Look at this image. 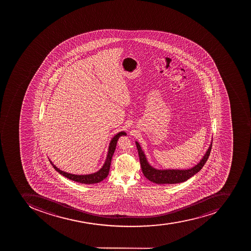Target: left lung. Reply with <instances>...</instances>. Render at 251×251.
I'll return each mask as SVG.
<instances>
[{
  "label": "left lung",
  "mask_w": 251,
  "mask_h": 251,
  "mask_svg": "<svg viewBox=\"0 0 251 251\" xmlns=\"http://www.w3.org/2000/svg\"><path fill=\"white\" fill-rule=\"evenodd\" d=\"M212 142H213V140L209 144L207 151H205V154L200 162L192 168L184 169H184H181V170H179V169L161 170V169L153 167L148 162L146 154L143 151L140 144L137 141H136V144L137 150H138L139 157H140V166H141L144 176L154 184H179V183L186 181L189 178L193 176L195 174L200 172L209 158L210 151H211Z\"/></svg>",
  "instance_id": "obj_1"
}]
</instances>
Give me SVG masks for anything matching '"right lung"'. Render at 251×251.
<instances>
[{
    "label": "right lung",
    "mask_w": 251,
    "mask_h": 251,
    "mask_svg": "<svg viewBox=\"0 0 251 251\" xmlns=\"http://www.w3.org/2000/svg\"><path fill=\"white\" fill-rule=\"evenodd\" d=\"M122 136H126V132L124 131L119 132L113 136L111 138L110 144H109L108 151H107V157L105 160L103 166L97 172L93 173L90 174H85V175H77V174H72L70 173L64 172L63 170H59L56 166L54 165L53 162H51L50 159V162L59 174H61L65 177L68 178L70 180H74V181L81 183V184H97L102 180H104L107 177L109 174V170L111 167V158H112L113 154L115 152V148H116L117 142L119 140V137Z\"/></svg>",
    "instance_id": "1"
}]
</instances>
